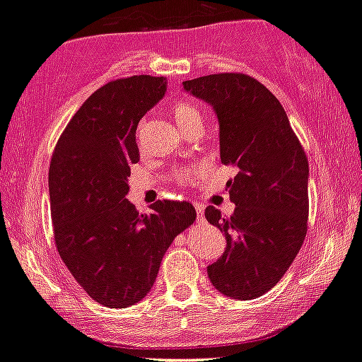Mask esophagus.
<instances>
[{
  "label": "esophagus",
  "mask_w": 362,
  "mask_h": 362,
  "mask_svg": "<svg viewBox=\"0 0 362 362\" xmlns=\"http://www.w3.org/2000/svg\"><path fill=\"white\" fill-rule=\"evenodd\" d=\"M195 211H197V223H204V209L200 204H195Z\"/></svg>",
  "instance_id": "1"
}]
</instances>
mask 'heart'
<instances>
[{
    "instance_id": "b5f03b06",
    "label": "heart",
    "mask_w": 362,
    "mask_h": 362,
    "mask_svg": "<svg viewBox=\"0 0 362 362\" xmlns=\"http://www.w3.org/2000/svg\"><path fill=\"white\" fill-rule=\"evenodd\" d=\"M174 119H176L177 127L182 128V130H188L192 124L202 123V117H200L199 110L193 105H189L188 102H176L173 107Z\"/></svg>"
}]
</instances>
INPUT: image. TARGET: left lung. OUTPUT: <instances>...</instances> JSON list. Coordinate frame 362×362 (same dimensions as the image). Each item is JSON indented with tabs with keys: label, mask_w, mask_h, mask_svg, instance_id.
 I'll list each match as a JSON object with an SVG mask.
<instances>
[{
	"label": "left lung",
	"mask_w": 362,
	"mask_h": 362,
	"mask_svg": "<svg viewBox=\"0 0 362 362\" xmlns=\"http://www.w3.org/2000/svg\"><path fill=\"white\" fill-rule=\"evenodd\" d=\"M214 109L220 158L238 169L227 182L235 204L230 218L206 207V218L227 239L207 267L227 298L257 299L284 278L308 228V158L284 107L264 84L245 74H214L182 82Z\"/></svg>",
	"instance_id": "left-lung-1"
}]
</instances>
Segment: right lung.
<instances>
[{
    "label": "right lung",
    "instance_id": "obj_1",
    "mask_svg": "<svg viewBox=\"0 0 362 362\" xmlns=\"http://www.w3.org/2000/svg\"><path fill=\"white\" fill-rule=\"evenodd\" d=\"M165 91V77L151 75L102 86L74 114L51 160L56 248L89 298L107 308L142 301L167 248L197 218L185 200H158L151 214H139L127 199L137 124Z\"/></svg>",
    "mask_w": 362,
    "mask_h": 362
}]
</instances>
